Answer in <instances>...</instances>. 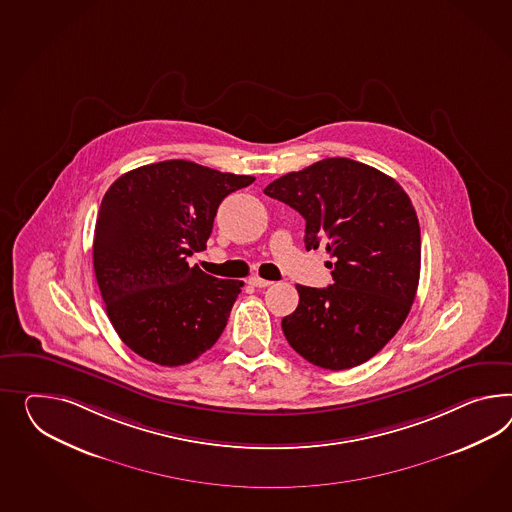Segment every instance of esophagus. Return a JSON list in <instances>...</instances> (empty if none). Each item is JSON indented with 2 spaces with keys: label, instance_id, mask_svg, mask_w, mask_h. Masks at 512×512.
Returning a JSON list of instances; mask_svg holds the SVG:
<instances>
[{
  "label": "esophagus",
  "instance_id": "1",
  "mask_svg": "<svg viewBox=\"0 0 512 512\" xmlns=\"http://www.w3.org/2000/svg\"><path fill=\"white\" fill-rule=\"evenodd\" d=\"M249 284L252 288H267V286H271L273 282H271V280H265V278H260V276H252L249 280Z\"/></svg>",
  "mask_w": 512,
  "mask_h": 512
}]
</instances>
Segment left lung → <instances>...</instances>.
I'll return each instance as SVG.
<instances>
[{
  "instance_id": "obj_1",
  "label": "left lung",
  "mask_w": 512,
  "mask_h": 512,
  "mask_svg": "<svg viewBox=\"0 0 512 512\" xmlns=\"http://www.w3.org/2000/svg\"><path fill=\"white\" fill-rule=\"evenodd\" d=\"M299 211L306 249L327 245L328 288L297 286L282 319L289 345L332 371L367 362L405 323L420 282L418 215L403 187L369 165L327 158L263 189Z\"/></svg>"
}]
</instances>
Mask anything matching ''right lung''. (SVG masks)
I'll use <instances>...</instances> for the list:
<instances>
[{"label": "right lung", "mask_w": 512, "mask_h": 512, "mask_svg": "<svg viewBox=\"0 0 512 512\" xmlns=\"http://www.w3.org/2000/svg\"><path fill=\"white\" fill-rule=\"evenodd\" d=\"M252 182L169 159L126 172L107 189L92 263L107 317L133 353L184 366L219 340L243 282L206 275L187 258L206 249L223 198Z\"/></svg>", "instance_id": "right-lung-1"}]
</instances>
